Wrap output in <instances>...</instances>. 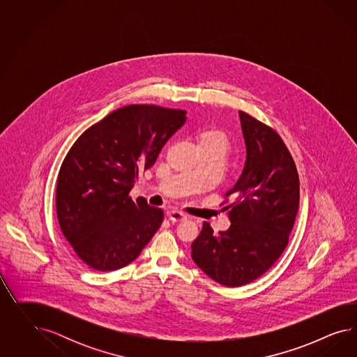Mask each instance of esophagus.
I'll return each instance as SVG.
<instances>
[{"label": "esophagus", "mask_w": 357, "mask_h": 357, "mask_svg": "<svg viewBox=\"0 0 357 357\" xmlns=\"http://www.w3.org/2000/svg\"><path fill=\"white\" fill-rule=\"evenodd\" d=\"M167 216L173 222H179V221L187 220V216L184 215L183 212H179V211H170V212H167Z\"/></svg>", "instance_id": "obj_1"}]
</instances>
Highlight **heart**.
Here are the masks:
<instances>
[{"label":"heart","mask_w":357,"mask_h":357,"mask_svg":"<svg viewBox=\"0 0 357 357\" xmlns=\"http://www.w3.org/2000/svg\"><path fill=\"white\" fill-rule=\"evenodd\" d=\"M200 145L203 149L216 151L222 158H225L233 146V140L230 135L224 130H211L200 136Z\"/></svg>","instance_id":"obj_1"}]
</instances>
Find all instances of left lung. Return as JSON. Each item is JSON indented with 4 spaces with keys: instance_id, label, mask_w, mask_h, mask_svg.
Here are the masks:
<instances>
[{
    "instance_id": "left-lung-1",
    "label": "left lung",
    "mask_w": 357,
    "mask_h": 357,
    "mask_svg": "<svg viewBox=\"0 0 357 357\" xmlns=\"http://www.w3.org/2000/svg\"><path fill=\"white\" fill-rule=\"evenodd\" d=\"M239 119L248 157L221 203L231 225L213 234L204 222L191 245L199 268L225 287L246 285L270 270L288 245L300 204L297 167L279 133L243 111Z\"/></svg>"
}]
</instances>
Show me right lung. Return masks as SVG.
Here are the masks:
<instances>
[{
    "label": "right lung",
    "instance_id": "add662e5",
    "mask_svg": "<svg viewBox=\"0 0 357 357\" xmlns=\"http://www.w3.org/2000/svg\"><path fill=\"white\" fill-rule=\"evenodd\" d=\"M184 109L130 105L87 128L61 163L56 213L77 257L96 271L126 267L163 221L161 208L132 200L133 184L185 121Z\"/></svg>",
    "mask_w": 357,
    "mask_h": 357
}]
</instances>
